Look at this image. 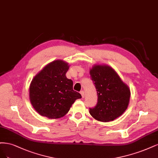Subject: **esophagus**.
<instances>
[{
	"label": "esophagus",
	"mask_w": 158,
	"mask_h": 158,
	"mask_svg": "<svg viewBox=\"0 0 158 158\" xmlns=\"http://www.w3.org/2000/svg\"><path fill=\"white\" fill-rule=\"evenodd\" d=\"M80 93H81V96H82V97L84 98V96H85V92H84V91L83 90H81V92H80Z\"/></svg>",
	"instance_id": "obj_1"
}]
</instances>
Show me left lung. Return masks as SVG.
<instances>
[{
    "instance_id": "8db88e82",
    "label": "left lung",
    "mask_w": 158,
    "mask_h": 158,
    "mask_svg": "<svg viewBox=\"0 0 158 158\" xmlns=\"http://www.w3.org/2000/svg\"><path fill=\"white\" fill-rule=\"evenodd\" d=\"M90 75L97 91L98 102L90 114L100 121H114L128 107L131 92L115 71L107 65H95Z\"/></svg>"
}]
</instances>
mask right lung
Here are the masks:
<instances>
[{"label": "right lung", "instance_id": "obj_1", "mask_svg": "<svg viewBox=\"0 0 158 158\" xmlns=\"http://www.w3.org/2000/svg\"><path fill=\"white\" fill-rule=\"evenodd\" d=\"M69 65L63 60L49 63L35 76L29 86V100L43 116L58 119L67 114L81 95L73 90V81L65 76Z\"/></svg>", "mask_w": 158, "mask_h": 158}]
</instances>
